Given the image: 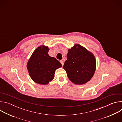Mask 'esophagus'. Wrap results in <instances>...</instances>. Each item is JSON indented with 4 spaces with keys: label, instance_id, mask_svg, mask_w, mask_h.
<instances>
[{
    "label": "esophagus",
    "instance_id": "esophagus-1",
    "mask_svg": "<svg viewBox=\"0 0 122 122\" xmlns=\"http://www.w3.org/2000/svg\"><path fill=\"white\" fill-rule=\"evenodd\" d=\"M60 62H61V64H62V66L64 65V61H63V60H61L60 61Z\"/></svg>",
    "mask_w": 122,
    "mask_h": 122
}]
</instances>
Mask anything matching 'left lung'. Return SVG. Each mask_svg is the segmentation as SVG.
Wrapping results in <instances>:
<instances>
[{"label": "left lung", "mask_w": 122, "mask_h": 122, "mask_svg": "<svg viewBox=\"0 0 122 122\" xmlns=\"http://www.w3.org/2000/svg\"><path fill=\"white\" fill-rule=\"evenodd\" d=\"M63 68L71 82L82 85L93 77L96 69L94 55L82 46L75 44L68 50Z\"/></svg>", "instance_id": "1"}]
</instances>
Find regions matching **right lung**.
Returning a JSON list of instances; mask_svg holds the SVG:
<instances>
[{
	"instance_id": "1",
	"label": "right lung",
	"mask_w": 122,
	"mask_h": 122,
	"mask_svg": "<svg viewBox=\"0 0 122 122\" xmlns=\"http://www.w3.org/2000/svg\"><path fill=\"white\" fill-rule=\"evenodd\" d=\"M48 46L41 45L35 50L27 64L28 73L32 80L38 84L47 85L55 77L56 69L62 64L48 55Z\"/></svg>"
}]
</instances>
